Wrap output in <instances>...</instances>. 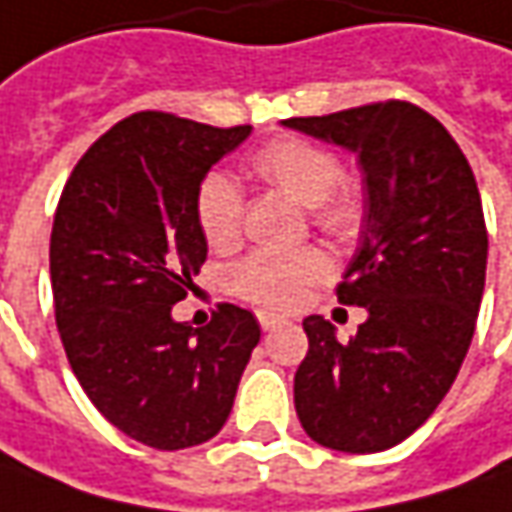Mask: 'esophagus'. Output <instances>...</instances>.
I'll return each mask as SVG.
<instances>
[{"instance_id": "esophagus-1", "label": "esophagus", "mask_w": 512, "mask_h": 512, "mask_svg": "<svg viewBox=\"0 0 512 512\" xmlns=\"http://www.w3.org/2000/svg\"><path fill=\"white\" fill-rule=\"evenodd\" d=\"M257 323L263 331H272L280 323H286V317H280V314H272V311H257Z\"/></svg>"}]
</instances>
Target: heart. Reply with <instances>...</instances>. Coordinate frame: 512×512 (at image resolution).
<instances>
[{"mask_svg":"<svg viewBox=\"0 0 512 512\" xmlns=\"http://www.w3.org/2000/svg\"><path fill=\"white\" fill-rule=\"evenodd\" d=\"M249 169L260 184L309 206L314 226L331 238H348L357 232L362 221L360 186L340 175V158L328 147L303 138H277L252 155ZM195 221L209 249L223 252L235 246L243 232L238 186L223 175H206L195 195ZM323 274L326 257L317 249H257L229 272V286L252 303L289 309L306 297Z\"/></svg>","mask_w":512,"mask_h":512,"instance_id":"b5f03b06","label":"heart"}]
</instances>
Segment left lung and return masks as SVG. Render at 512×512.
I'll use <instances>...</instances> for the list:
<instances>
[{"instance_id":"obj_1","label":"left lung","mask_w":512,"mask_h":512,"mask_svg":"<svg viewBox=\"0 0 512 512\" xmlns=\"http://www.w3.org/2000/svg\"><path fill=\"white\" fill-rule=\"evenodd\" d=\"M283 124L357 152L365 175L360 249L337 300L368 320L345 345L320 314L303 320L294 408L323 448L388 450L436 411L473 340L487 269L479 186L448 130L411 101Z\"/></svg>"}]
</instances>
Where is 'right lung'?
I'll use <instances>...</instances> for the list:
<instances>
[{
  "instance_id": "add662e5",
  "label": "right lung",
  "mask_w": 512,
  "mask_h": 512,
  "mask_svg": "<svg viewBox=\"0 0 512 512\" xmlns=\"http://www.w3.org/2000/svg\"><path fill=\"white\" fill-rule=\"evenodd\" d=\"M249 133L135 113L81 155L59 198L50 283L64 354L98 414L150 448L221 431L260 340L255 314L232 303L203 328L172 320L206 260L198 186Z\"/></svg>"
}]
</instances>
